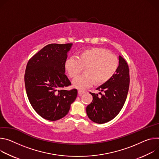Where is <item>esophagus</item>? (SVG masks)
Masks as SVG:
<instances>
[{
    "label": "esophagus",
    "instance_id": "1",
    "mask_svg": "<svg viewBox=\"0 0 159 159\" xmlns=\"http://www.w3.org/2000/svg\"><path fill=\"white\" fill-rule=\"evenodd\" d=\"M84 93H85V92H84V90H78V94H79L80 96H81V95L84 94Z\"/></svg>",
    "mask_w": 159,
    "mask_h": 159
}]
</instances>
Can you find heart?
<instances>
[{"label":"heart","instance_id":"obj_1","mask_svg":"<svg viewBox=\"0 0 159 159\" xmlns=\"http://www.w3.org/2000/svg\"><path fill=\"white\" fill-rule=\"evenodd\" d=\"M119 61L111 52L102 48H91L81 51L77 57H70L65 62L69 76L77 78L84 68L85 73L75 80L73 85L78 89L101 86L107 83L115 75Z\"/></svg>","mask_w":159,"mask_h":159}]
</instances>
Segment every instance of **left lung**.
Segmentation results:
<instances>
[{"label": "left lung", "instance_id": "obj_1", "mask_svg": "<svg viewBox=\"0 0 159 159\" xmlns=\"http://www.w3.org/2000/svg\"><path fill=\"white\" fill-rule=\"evenodd\" d=\"M129 86V67L124 58L119 56L116 74L107 83L97 89L101 95L90 93L93 100L86 107L88 117L98 124L107 122L116 117L125 103Z\"/></svg>", "mask_w": 159, "mask_h": 159}]
</instances>
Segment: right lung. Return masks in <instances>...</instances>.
Returning <instances> with one entry per match:
<instances>
[{
	"label": "right lung",
	"mask_w": 159,
	"mask_h": 159,
	"mask_svg": "<svg viewBox=\"0 0 159 159\" xmlns=\"http://www.w3.org/2000/svg\"><path fill=\"white\" fill-rule=\"evenodd\" d=\"M73 43L46 45L28 61L25 88L33 109L42 117L54 121L64 117L77 97L76 89H62L71 84L65 75V62Z\"/></svg>",
	"instance_id": "1"
}]
</instances>
